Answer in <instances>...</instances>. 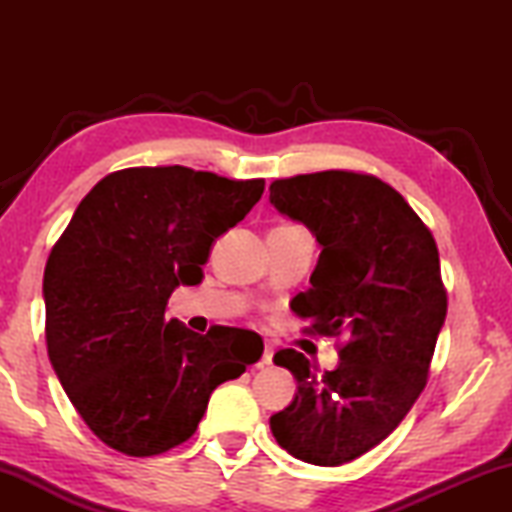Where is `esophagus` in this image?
Here are the masks:
<instances>
[{
	"mask_svg": "<svg viewBox=\"0 0 512 512\" xmlns=\"http://www.w3.org/2000/svg\"><path fill=\"white\" fill-rule=\"evenodd\" d=\"M262 361L266 363V366H271V361H273V348H271V345H266V348H264V354H262Z\"/></svg>",
	"mask_w": 512,
	"mask_h": 512,
	"instance_id": "34e87169",
	"label": "esophagus"
}]
</instances>
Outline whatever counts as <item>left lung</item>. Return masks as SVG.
Here are the masks:
<instances>
[{
  "label": "left lung",
  "instance_id": "left-lung-1",
  "mask_svg": "<svg viewBox=\"0 0 512 512\" xmlns=\"http://www.w3.org/2000/svg\"><path fill=\"white\" fill-rule=\"evenodd\" d=\"M271 203L320 244L311 287L291 300L309 334L345 336L341 363L318 375L296 350L277 366L298 393L271 415L277 445L311 465H343L391 436L418 400L447 316L438 248L400 192L370 173L273 180Z\"/></svg>",
  "mask_w": 512,
  "mask_h": 512
}]
</instances>
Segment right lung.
<instances>
[{
    "mask_svg": "<svg viewBox=\"0 0 512 512\" xmlns=\"http://www.w3.org/2000/svg\"><path fill=\"white\" fill-rule=\"evenodd\" d=\"M262 194V178L173 164L108 173L76 207L45 266V336L60 386L101 443L140 458L183 445L214 388L262 357L248 329L201 336L164 318L173 289L203 280L214 241Z\"/></svg>",
    "mask_w": 512,
    "mask_h": 512,
    "instance_id": "right-lung-1",
    "label": "right lung"
}]
</instances>
